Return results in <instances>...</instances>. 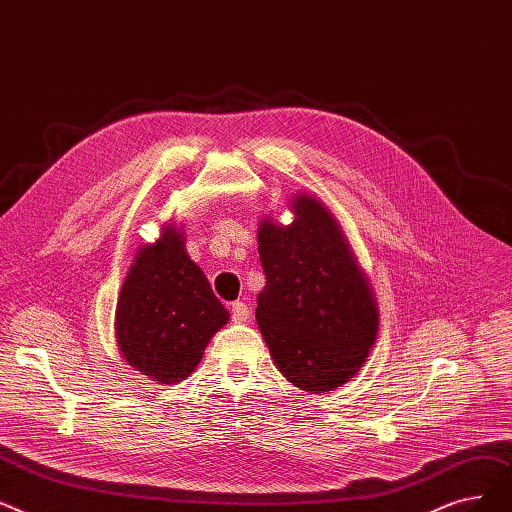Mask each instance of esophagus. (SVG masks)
<instances>
[{
  "label": "esophagus",
  "instance_id": "obj_1",
  "mask_svg": "<svg viewBox=\"0 0 512 512\" xmlns=\"http://www.w3.org/2000/svg\"><path fill=\"white\" fill-rule=\"evenodd\" d=\"M231 319H233V323L248 321V319H250V308H248V304L233 302V304H231Z\"/></svg>",
  "mask_w": 512,
  "mask_h": 512
}]
</instances>
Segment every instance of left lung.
Here are the masks:
<instances>
[{"label":"left lung","instance_id":"left-lung-1","mask_svg":"<svg viewBox=\"0 0 512 512\" xmlns=\"http://www.w3.org/2000/svg\"><path fill=\"white\" fill-rule=\"evenodd\" d=\"M296 221L258 231L266 285L256 321L277 369L306 392H333L367 358L377 306L367 277L333 214L310 196L294 200Z\"/></svg>","mask_w":512,"mask_h":512}]
</instances>
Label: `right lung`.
Returning a JSON list of instances; mask_svg holds the SVG:
<instances>
[{
    "instance_id": "right-lung-1",
    "label": "right lung",
    "mask_w": 512,
    "mask_h": 512,
    "mask_svg": "<svg viewBox=\"0 0 512 512\" xmlns=\"http://www.w3.org/2000/svg\"><path fill=\"white\" fill-rule=\"evenodd\" d=\"M229 312L193 262L173 225L143 246L120 289L116 337L125 360L160 383H179L198 367Z\"/></svg>"
}]
</instances>
